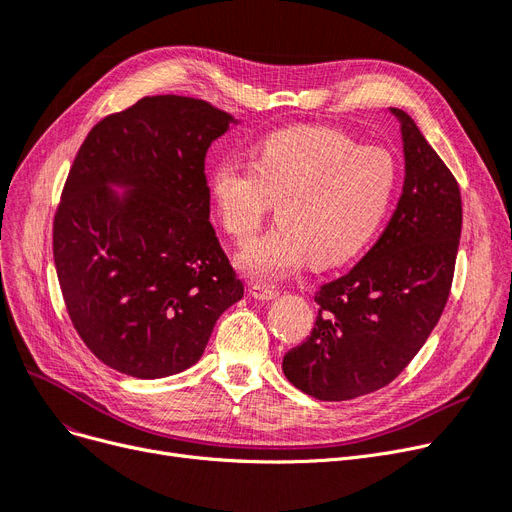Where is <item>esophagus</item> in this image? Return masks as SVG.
<instances>
[{"label": "esophagus", "instance_id": "1", "mask_svg": "<svg viewBox=\"0 0 512 512\" xmlns=\"http://www.w3.org/2000/svg\"><path fill=\"white\" fill-rule=\"evenodd\" d=\"M251 295L259 301H272L278 297V291L272 286H265V284H253L251 286Z\"/></svg>", "mask_w": 512, "mask_h": 512}]
</instances>
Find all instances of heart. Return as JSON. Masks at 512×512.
I'll return each instance as SVG.
<instances>
[{"label":"heart","mask_w":512,"mask_h":512,"mask_svg":"<svg viewBox=\"0 0 512 512\" xmlns=\"http://www.w3.org/2000/svg\"><path fill=\"white\" fill-rule=\"evenodd\" d=\"M397 171L379 146H358L328 127L270 133L251 152V165L219 163L209 194L224 230L246 242L279 203L281 224L244 247L238 268L257 280L295 274L311 257L332 268L358 255L387 215Z\"/></svg>","instance_id":"obj_1"}]
</instances>
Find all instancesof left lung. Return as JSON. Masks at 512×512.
<instances>
[{
	"label": "left lung",
	"instance_id": "left-lung-1",
	"mask_svg": "<svg viewBox=\"0 0 512 512\" xmlns=\"http://www.w3.org/2000/svg\"><path fill=\"white\" fill-rule=\"evenodd\" d=\"M402 123L406 177L381 238L316 293V326L282 360L286 379L322 402L389 385L429 339L448 303L462 230L460 188L412 117Z\"/></svg>",
	"mask_w": 512,
	"mask_h": 512
}]
</instances>
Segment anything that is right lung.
Wrapping results in <instances>:
<instances>
[{
  "mask_svg": "<svg viewBox=\"0 0 512 512\" xmlns=\"http://www.w3.org/2000/svg\"><path fill=\"white\" fill-rule=\"evenodd\" d=\"M230 123L205 100L146 96L92 127L66 177L54 215L64 305L87 349L123 374L190 368L242 299L209 221L205 175Z\"/></svg>",
  "mask_w": 512,
  "mask_h": 512,
  "instance_id": "add662e5",
  "label": "right lung"
}]
</instances>
